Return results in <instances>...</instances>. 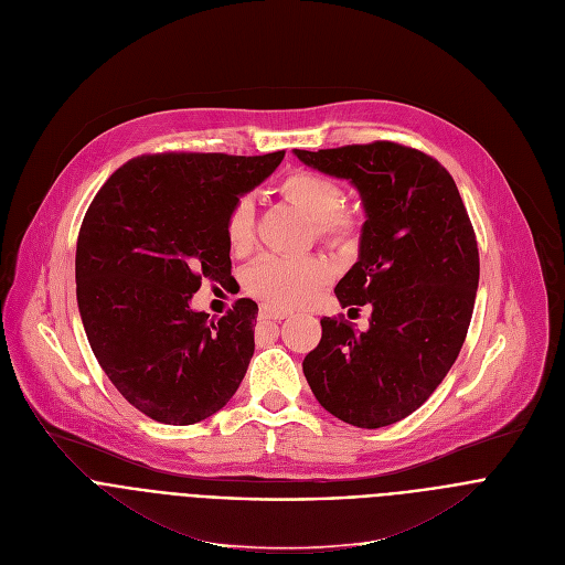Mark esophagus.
I'll list each match as a JSON object with an SVG mask.
<instances>
[{"label":"esophagus","instance_id":"obj_1","mask_svg":"<svg viewBox=\"0 0 565 565\" xmlns=\"http://www.w3.org/2000/svg\"><path fill=\"white\" fill-rule=\"evenodd\" d=\"M258 313H260V318H263V320H284V318H288V316H290L288 311L277 309V307H270V305H263Z\"/></svg>","mask_w":565,"mask_h":565}]
</instances>
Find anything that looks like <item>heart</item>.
I'll return each mask as SVG.
<instances>
[{
	"instance_id": "heart-1",
	"label": "heart",
	"mask_w": 565,
	"mask_h": 565,
	"mask_svg": "<svg viewBox=\"0 0 565 565\" xmlns=\"http://www.w3.org/2000/svg\"><path fill=\"white\" fill-rule=\"evenodd\" d=\"M279 195L299 213L316 222L322 238L345 243L354 236L356 217L341 209L343 195L335 181L324 174L295 170L277 183ZM224 234L234 252H245L254 234V209L249 200H241L224 222ZM327 263L313 256H263L247 273V290L279 309L309 305L327 281Z\"/></svg>"
}]
</instances>
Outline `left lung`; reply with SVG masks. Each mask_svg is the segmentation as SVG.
<instances>
[{"label":"left lung","instance_id":"1","mask_svg":"<svg viewBox=\"0 0 565 565\" xmlns=\"http://www.w3.org/2000/svg\"><path fill=\"white\" fill-rule=\"evenodd\" d=\"M292 154L359 191V258L333 292L341 307L372 309L365 331L320 320L305 377L338 420L388 427L429 399L461 352L479 286L475 230L455 179L418 149L377 140Z\"/></svg>","mask_w":565,"mask_h":565}]
</instances>
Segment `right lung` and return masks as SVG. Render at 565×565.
I'll use <instances>...</instances> for the list:
<instances>
[{
    "instance_id": "add662e5",
    "label": "right lung",
    "mask_w": 565,
    "mask_h": 565,
    "mask_svg": "<svg viewBox=\"0 0 565 565\" xmlns=\"http://www.w3.org/2000/svg\"><path fill=\"white\" fill-rule=\"evenodd\" d=\"M284 154L138 157L88 206L74 260L88 343L113 386L157 423L206 420L245 377L256 302L238 299L215 322L191 297L202 279L232 275L224 222Z\"/></svg>"
}]
</instances>
